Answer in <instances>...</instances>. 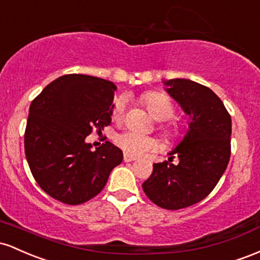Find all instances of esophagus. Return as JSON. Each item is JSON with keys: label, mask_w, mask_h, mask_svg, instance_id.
<instances>
[{"label": "esophagus", "mask_w": 260, "mask_h": 260, "mask_svg": "<svg viewBox=\"0 0 260 260\" xmlns=\"http://www.w3.org/2000/svg\"><path fill=\"white\" fill-rule=\"evenodd\" d=\"M135 157L134 156H130V154L127 153H124V161L125 162H131V161H135Z\"/></svg>", "instance_id": "1"}]
</instances>
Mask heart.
Instances as JSON below:
<instances>
[{
    "instance_id": "heart-1",
    "label": "heart",
    "mask_w": 260,
    "mask_h": 260,
    "mask_svg": "<svg viewBox=\"0 0 260 260\" xmlns=\"http://www.w3.org/2000/svg\"><path fill=\"white\" fill-rule=\"evenodd\" d=\"M141 102L147 108L150 114L158 121L168 120L174 115V112H176L173 102L165 93L156 91L146 92L141 95ZM125 106H126V101H125L124 97H118L114 99L112 107V116L114 120H121L125 112ZM166 133L171 136L177 135L178 126L169 125L166 129ZM115 142L125 153L130 154V156H141V154L151 152V151H154L157 148V141L153 138L131 130L118 134L115 136Z\"/></svg>"
}]
</instances>
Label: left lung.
<instances>
[{"instance_id": "obj_1", "label": "left lung", "mask_w": 260, "mask_h": 260, "mask_svg": "<svg viewBox=\"0 0 260 260\" xmlns=\"http://www.w3.org/2000/svg\"><path fill=\"white\" fill-rule=\"evenodd\" d=\"M163 83L189 116L188 130L168 153L171 159L176 154L178 165L153 163L142 189L159 208L178 210L205 199L222 177L231 156L232 122L222 101L208 87L185 78Z\"/></svg>"}]
</instances>
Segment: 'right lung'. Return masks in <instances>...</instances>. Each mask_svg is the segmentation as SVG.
I'll list each match as a JSON object with an SVG mask.
<instances>
[{"mask_svg": "<svg viewBox=\"0 0 260 260\" xmlns=\"http://www.w3.org/2000/svg\"><path fill=\"white\" fill-rule=\"evenodd\" d=\"M116 86L88 75L56 78L31 102L24 134L25 157L46 194L69 205L102 191L122 152L107 141L95 151L84 140L112 121Z\"/></svg>", "mask_w": 260, "mask_h": 260, "instance_id": "right-lung-1", "label": "right lung"}]
</instances>
